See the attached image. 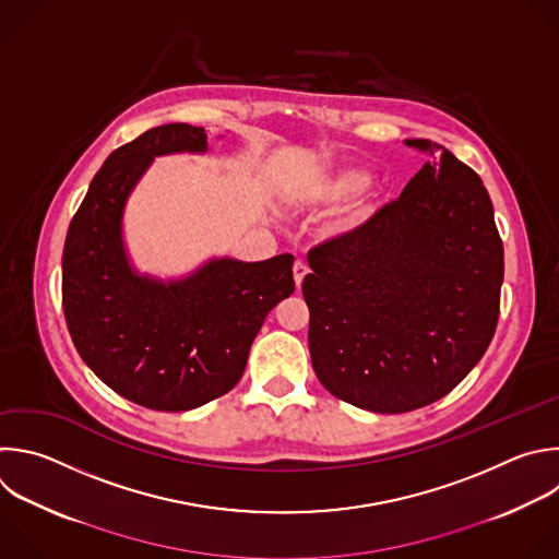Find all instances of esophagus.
<instances>
[{"instance_id":"obj_1","label":"esophagus","mask_w":559,"mask_h":559,"mask_svg":"<svg viewBox=\"0 0 559 559\" xmlns=\"http://www.w3.org/2000/svg\"><path fill=\"white\" fill-rule=\"evenodd\" d=\"M307 272H309L307 263L298 259V261L294 263V281H296V287H300V285H302V278L307 276Z\"/></svg>"}]
</instances>
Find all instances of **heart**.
<instances>
[{
    "mask_svg": "<svg viewBox=\"0 0 559 559\" xmlns=\"http://www.w3.org/2000/svg\"><path fill=\"white\" fill-rule=\"evenodd\" d=\"M368 181V175L359 168H342L329 177H324L313 191V200L322 204H333L340 200H346L355 193H359ZM361 217V213H355V222Z\"/></svg>",
    "mask_w": 559,
    "mask_h": 559,
    "instance_id": "1",
    "label": "heart"
}]
</instances>
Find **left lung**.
Returning <instances> with one entry per match:
<instances>
[{
	"instance_id": "left-lung-1",
	"label": "left lung",
	"mask_w": 559,
	"mask_h": 559,
	"mask_svg": "<svg viewBox=\"0 0 559 559\" xmlns=\"http://www.w3.org/2000/svg\"><path fill=\"white\" fill-rule=\"evenodd\" d=\"M404 193L309 252L302 281L320 384L364 411L397 415L445 397L485 355L500 316L502 239L476 170L445 146Z\"/></svg>"
}]
</instances>
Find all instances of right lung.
Masks as SVG:
<instances>
[{"label":"right lung","instance_id":"right-lung-1","mask_svg":"<svg viewBox=\"0 0 559 559\" xmlns=\"http://www.w3.org/2000/svg\"><path fill=\"white\" fill-rule=\"evenodd\" d=\"M206 151V133L162 124L118 146L94 175L63 248V313L83 361L124 400L162 413L200 408L237 386L265 316L294 294V257L211 261L159 283L131 272L120 222L155 155Z\"/></svg>","mask_w":559,"mask_h":559}]
</instances>
